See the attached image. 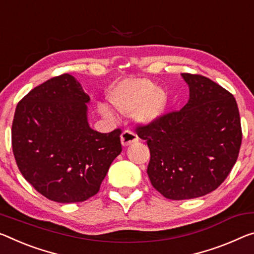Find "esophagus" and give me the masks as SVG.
<instances>
[{"mask_svg": "<svg viewBox=\"0 0 254 254\" xmlns=\"http://www.w3.org/2000/svg\"><path fill=\"white\" fill-rule=\"evenodd\" d=\"M139 140L138 135L130 130H126L123 131L122 135H121V143H122L123 147H127L130 144L136 142Z\"/></svg>", "mask_w": 254, "mask_h": 254, "instance_id": "34e87169", "label": "esophagus"}]
</instances>
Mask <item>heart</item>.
Here are the masks:
<instances>
[{"mask_svg":"<svg viewBox=\"0 0 254 254\" xmlns=\"http://www.w3.org/2000/svg\"><path fill=\"white\" fill-rule=\"evenodd\" d=\"M113 106L127 115L134 114L143 124H150L162 118L167 106V95L162 88L148 79H126L113 87L108 92ZM99 112L112 116V111L105 105H99Z\"/></svg>","mask_w":254,"mask_h":254,"instance_id":"heart-1","label":"heart"}]
</instances>
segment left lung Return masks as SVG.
Here are the masks:
<instances>
[{
  "label": "left lung",
  "instance_id": "8db88e82",
  "mask_svg": "<svg viewBox=\"0 0 254 254\" xmlns=\"http://www.w3.org/2000/svg\"><path fill=\"white\" fill-rule=\"evenodd\" d=\"M181 75L190 90L182 110L136 127L150 150L147 173L152 187L171 200L216 190L235 165L242 142L234 96L203 75Z\"/></svg>",
  "mask_w": 254,
  "mask_h": 254
}]
</instances>
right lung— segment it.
Wrapping results in <instances>:
<instances>
[{"instance_id": "obj_1", "label": "right lung", "mask_w": 254, "mask_h": 254, "mask_svg": "<svg viewBox=\"0 0 254 254\" xmlns=\"http://www.w3.org/2000/svg\"><path fill=\"white\" fill-rule=\"evenodd\" d=\"M89 96L71 74L54 76L20 100L12 123V149L20 172L55 202H81L99 191L121 151L120 128L89 127Z\"/></svg>"}]
</instances>
